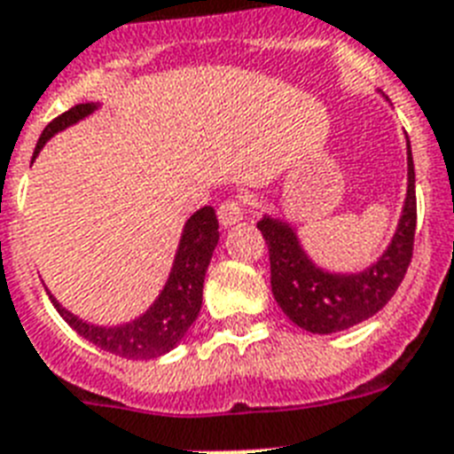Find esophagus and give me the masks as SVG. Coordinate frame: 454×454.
<instances>
[{
    "mask_svg": "<svg viewBox=\"0 0 454 454\" xmlns=\"http://www.w3.org/2000/svg\"><path fill=\"white\" fill-rule=\"evenodd\" d=\"M247 209H249V202L242 195H233V198L223 200L219 205V212H216L221 226H233V223L242 221L247 216Z\"/></svg>",
    "mask_w": 454,
    "mask_h": 454,
    "instance_id": "1",
    "label": "esophagus"
}]
</instances>
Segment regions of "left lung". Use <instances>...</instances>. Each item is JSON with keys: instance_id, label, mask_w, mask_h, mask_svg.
I'll return each mask as SVG.
<instances>
[{"instance_id": "obj_1", "label": "left lung", "mask_w": 454, "mask_h": 454, "mask_svg": "<svg viewBox=\"0 0 454 454\" xmlns=\"http://www.w3.org/2000/svg\"><path fill=\"white\" fill-rule=\"evenodd\" d=\"M418 198L415 168L408 144V193L399 228L380 261L359 275H331L319 270L298 245L294 228L270 216L259 221L270 254V286L291 322L310 333H335L380 312L406 278L415 245Z\"/></svg>"}]
</instances>
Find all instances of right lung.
I'll return each mask as SVG.
<instances>
[{
  "label": "right lung",
  "instance_id": "right-lung-1",
  "mask_svg": "<svg viewBox=\"0 0 454 454\" xmlns=\"http://www.w3.org/2000/svg\"><path fill=\"white\" fill-rule=\"evenodd\" d=\"M93 109V102L76 105L69 112L51 121L36 142L35 156L42 151L48 137H53L58 130L88 116ZM216 242H219V221H216L215 209H198L184 226L182 242L176 249L175 265H172L163 294L139 319L123 324V326H114V329L93 326V324L81 322L79 317L65 310L53 296H51V303L55 305V310L60 312L62 319L76 333L83 335L88 342L98 345L99 349L123 356V359H156V356L175 349L182 342V338L200 312L205 272H207Z\"/></svg>",
  "mask_w": 454,
  "mask_h": 454
}]
</instances>
